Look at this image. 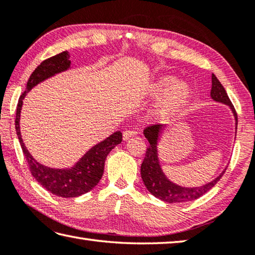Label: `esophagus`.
I'll return each mask as SVG.
<instances>
[{
    "instance_id": "34e87169",
    "label": "esophagus",
    "mask_w": 255,
    "mask_h": 255,
    "mask_svg": "<svg viewBox=\"0 0 255 255\" xmlns=\"http://www.w3.org/2000/svg\"><path fill=\"white\" fill-rule=\"evenodd\" d=\"M136 134H137V132L136 131H133V129H128V131H124L123 132V140L127 141V140H128L129 137L135 136Z\"/></svg>"
}]
</instances>
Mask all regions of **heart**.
<instances>
[{"label": "heart", "mask_w": 255, "mask_h": 255, "mask_svg": "<svg viewBox=\"0 0 255 255\" xmlns=\"http://www.w3.org/2000/svg\"><path fill=\"white\" fill-rule=\"evenodd\" d=\"M151 93L161 94L154 105V113L161 119H167L179 112L190 102L192 90L184 81L175 80L172 75H162L151 84Z\"/></svg>", "instance_id": "b5f03b06"}]
</instances>
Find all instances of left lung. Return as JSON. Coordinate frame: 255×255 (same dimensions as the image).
Returning a JSON list of instances; mask_svg holds the SVG:
<instances>
[{
    "mask_svg": "<svg viewBox=\"0 0 255 255\" xmlns=\"http://www.w3.org/2000/svg\"><path fill=\"white\" fill-rule=\"evenodd\" d=\"M211 98H212V100L215 101V102L228 105L230 110H231L235 120V135H237V112H235L234 107L228 97L227 91H225L223 85L220 83V81L214 74H212ZM165 128L166 127L162 126V124H156V126L146 128L143 131L144 136H145L148 143H150V145L146 148L145 157H144L141 165V176L143 183L152 195H154L155 198L164 201V202L167 203H183L199 199L200 196L204 195L206 192H209L218 183L221 177L223 176L227 167H225V169L220 173V175L215 177L214 180L208 182V183L201 186L185 187L172 182L171 180L167 179V176L164 174V172H163L160 164V160H158L157 145Z\"/></svg>",
    "mask_w": 255,
    "mask_h": 255,
    "instance_id": "obj_1",
    "label": "left lung"
}]
</instances>
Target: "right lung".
<instances>
[{
    "label": "right lung",
    "mask_w": 255,
    "mask_h": 255,
    "mask_svg": "<svg viewBox=\"0 0 255 255\" xmlns=\"http://www.w3.org/2000/svg\"><path fill=\"white\" fill-rule=\"evenodd\" d=\"M71 68L70 54L68 51H64L60 54L54 55L43 61L31 74L27 81L25 91L18 99L15 129L20 141L22 151L30 166V171L33 177L52 194L61 196V198H76L93 189L101 180L104 172V163L107 156L113 148L122 142V133L118 131L112 135L105 138L104 141L95 144L85 154L80 158L72 167L66 169H54V167L45 166L38 163L31 155L26 146L24 145L21 129L20 119L23 100L26 97V93L34 88L38 83L52 78L61 72L68 71Z\"/></svg>",
    "instance_id": "add662e5"
}]
</instances>
